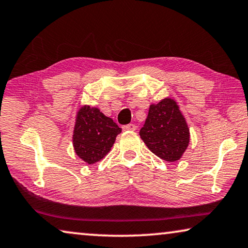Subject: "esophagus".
I'll return each mask as SVG.
<instances>
[{"label": "esophagus", "instance_id": "1", "mask_svg": "<svg viewBox=\"0 0 248 248\" xmlns=\"http://www.w3.org/2000/svg\"><path fill=\"white\" fill-rule=\"evenodd\" d=\"M136 125L135 124H127V125H124L123 126V130L124 131H136Z\"/></svg>", "mask_w": 248, "mask_h": 248}]
</instances>
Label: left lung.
<instances>
[{"label": "left lung", "instance_id": "obj_1", "mask_svg": "<svg viewBox=\"0 0 248 248\" xmlns=\"http://www.w3.org/2000/svg\"><path fill=\"white\" fill-rule=\"evenodd\" d=\"M140 136L151 152L167 162L180 160L190 142L186 117L173 98L151 104Z\"/></svg>", "mask_w": 248, "mask_h": 248}]
</instances>
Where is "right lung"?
I'll return each instance as SVG.
<instances>
[{"label": "right lung", "instance_id": "right-lung-1", "mask_svg": "<svg viewBox=\"0 0 248 248\" xmlns=\"http://www.w3.org/2000/svg\"><path fill=\"white\" fill-rule=\"evenodd\" d=\"M122 128L98 107L82 105L76 113L73 131L75 152L84 162L94 164L109 152Z\"/></svg>", "mask_w": 248, "mask_h": 248}]
</instances>
